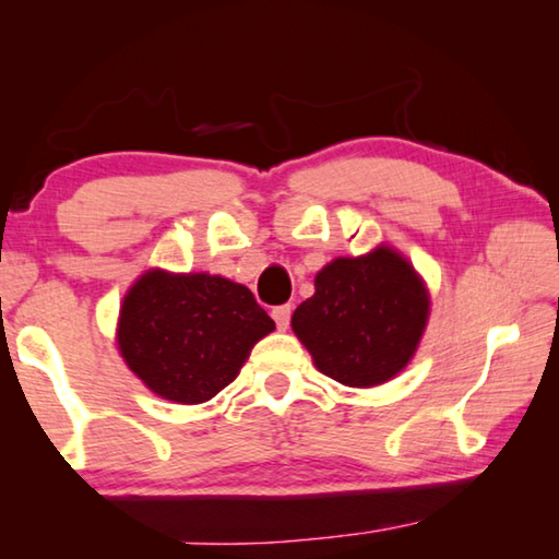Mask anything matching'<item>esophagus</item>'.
<instances>
[{
  "instance_id": "esophagus-1",
  "label": "esophagus",
  "mask_w": 559,
  "mask_h": 559,
  "mask_svg": "<svg viewBox=\"0 0 559 559\" xmlns=\"http://www.w3.org/2000/svg\"><path fill=\"white\" fill-rule=\"evenodd\" d=\"M290 306H276L273 308V320H276V325H278V330H286L288 328V323H290Z\"/></svg>"
}]
</instances>
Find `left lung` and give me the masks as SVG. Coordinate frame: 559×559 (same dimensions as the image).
Segmentation results:
<instances>
[{"label": "left lung", "mask_w": 559, "mask_h": 559, "mask_svg": "<svg viewBox=\"0 0 559 559\" xmlns=\"http://www.w3.org/2000/svg\"><path fill=\"white\" fill-rule=\"evenodd\" d=\"M427 316V290L409 261L377 249L328 263L290 325L320 372L347 386H374L404 370Z\"/></svg>", "instance_id": "8db88e82"}]
</instances>
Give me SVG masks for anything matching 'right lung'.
Returning a JSON list of instances; mask_svg holds the SVG:
<instances>
[{"label": "right lung", "instance_id": "add662e5", "mask_svg": "<svg viewBox=\"0 0 559 559\" xmlns=\"http://www.w3.org/2000/svg\"><path fill=\"white\" fill-rule=\"evenodd\" d=\"M273 328L239 283L210 273L147 271L122 300L118 345L155 394L200 404L234 382L251 347Z\"/></svg>", "mask_w": 559, "mask_h": 559}]
</instances>
